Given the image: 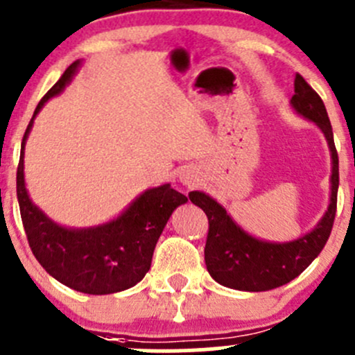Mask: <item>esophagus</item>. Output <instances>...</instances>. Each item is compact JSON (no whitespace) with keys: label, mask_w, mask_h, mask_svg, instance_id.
Returning a JSON list of instances; mask_svg holds the SVG:
<instances>
[{"label":"esophagus","mask_w":355,"mask_h":355,"mask_svg":"<svg viewBox=\"0 0 355 355\" xmlns=\"http://www.w3.org/2000/svg\"><path fill=\"white\" fill-rule=\"evenodd\" d=\"M180 182L184 185H187V187H194L196 182H198V175H196L194 171L189 170V168H187V170H184L180 173Z\"/></svg>","instance_id":"34e87169"}]
</instances>
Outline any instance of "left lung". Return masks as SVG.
<instances>
[{
    "label": "left lung",
    "instance_id": "obj_1",
    "mask_svg": "<svg viewBox=\"0 0 355 355\" xmlns=\"http://www.w3.org/2000/svg\"><path fill=\"white\" fill-rule=\"evenodd\" d=\"M293 91L295 94L290 99V106L323 132L330 148V204L323 218L307 234L288 242H268L247 234L227 209L206 192L192 191L189 198L206 213L209 221L204 249L206 268L223 287L244 292H264L282 287L299 277L320 256L331 234L338 192V155L333 142L330 118L318 92L299 73L295 75Z\"/></svg>",
    "mask_w": 355,
    "mask_h": 355
}]
</instances>
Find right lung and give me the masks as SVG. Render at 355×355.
I'll list each match as a JSON object with an SVG mask.
<instances>
[{
	"label": "right lung",
	"instance_id": "add662e5",
	"mask_svg": "<svg viewBox=\"0 0 355 355\" xmlns=\"http://www.w3.org/2000/svg\"><path fill=\"white\" fill-rule=\"evenodd\" d=\"M80 65L77 60L67 68L28 121L17 170V198L28 245L39 264L60 284L77 292L106 295L134 287L146 277L161 232L187 198L170 184H163L137 196L113 220L87 228L63 227L32 202L24 177L25 142L42 106L70 84Z\"/></svg>",
	"mask_w": 355,
	"mask_h": 355
}]
</instances>
